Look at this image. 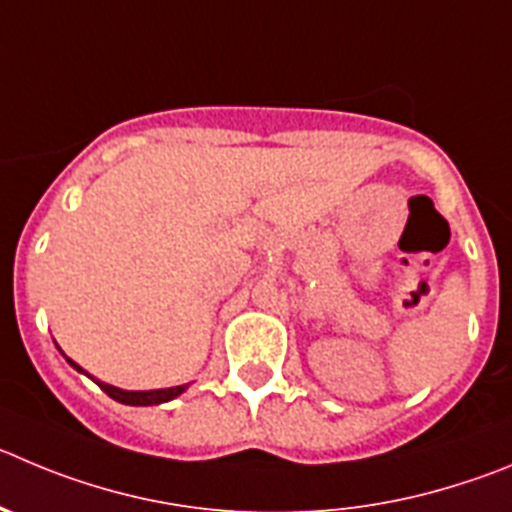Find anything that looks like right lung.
<instances>
[{
  "label": "right lung",
  "mask_w": 512,
  "mask_h": 512,
  "mask_svg": "<svg viewBox=\"0 0 512 512\" xmlns=\"http://www.w3.org/2000/svg\"><path fill=\"white\" fill-rule=\"evenodd\" d=\"M65 360H68V363L73 365L75 370H81V373H83L81 365L73 363L70 358H65ZM93 381H96V378H93ZM96 383L101 386L103 393H109L114 401L126 403V406H152V403L172 401V398H177L187 388V386H175V388H159V391H121V388L109 386V383H101V381H96Z\"/></svg>",
  "instance_id": "1"
}]
</instances>
